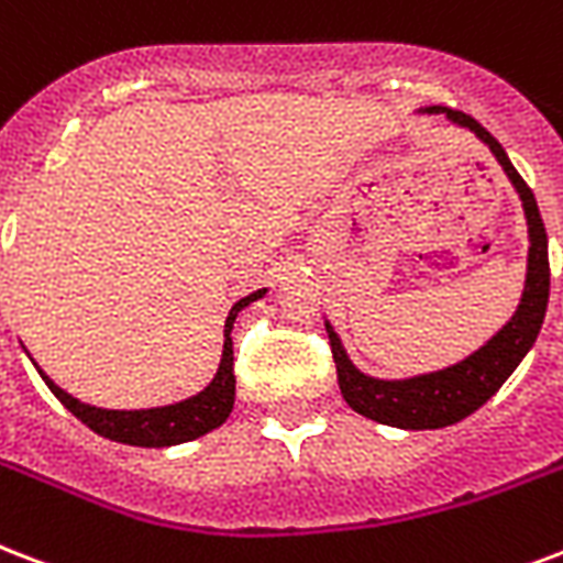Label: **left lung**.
Wrapping results in <instances>:
<instances>
[{
  "mask_svg": "<svg viewBox=\"0 0 563 563\" xmlns=\"http://www.w3.org/2000/svg\"><path fill=\"white\" fill-rule=\"evenodd\" d=\"M431 111H445V118H452L454 123L472 129L493 150V156L499 158V165L505 167V174L517 186V191L522 197V206H526L531 247L529 277H526V291H522L520 310L514 312V319L484 349H478L472 357L457 363V366H449L443 372H431V375L410 377V380H377V377L363 375V372L351 366V360L345 357V351L339 345L336 333L328 328L330 351H333V363H336L342 398L357 413L368 416L375 422L410 428V431L445 428V424L461 422L470 413H475L487 398L496 396V389L508 380L510 372L520 366V360L534 345L549 303L547 227H543L538 200L531 195V188L517 174V167L510 165L499 141L493 139L478 120L457 109H440V106H434Z\"/></svg>",
  "mask_w": 563,
  "mask_h": 563,
  "instance_id": "obj_1",
  "label": "left lung"
}]
</instances>
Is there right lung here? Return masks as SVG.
I'll return each instance as SVG.
<instances>
[{
  "label": "right lung",
  "instance_id": "add662e5",
  "mask_svg": "<svg viewBox=\"0 0 563 563\" xmlns=\"http://www.w3.org/2000/svg\"><path fill=\"white\" fill-rule=\"evenodd\" d=\"M263 295L265 289L253 291V295L242 298L233 310H230L224 324V354H221L218 375L212 377V384L206 386L203 393H197V396L186 398V401H179V405L153 407V410H100V407L81 405V401H76L73 396H67L62 386H55L43 372L41 377L46 380V386L53 389V396L58 398L76 419H81L91 431H97L100 437H109L114 443L144 445V449L188 443V440H197V437L214 431L218 424L227 422V416L233 413L235 375L233 339H230V330H233L235 316H239L247 303H253L256 298H263Z\"/></svg>",
  "mask_w": 563,
  "mask_h": 563
}]
</instances>
